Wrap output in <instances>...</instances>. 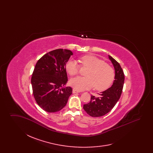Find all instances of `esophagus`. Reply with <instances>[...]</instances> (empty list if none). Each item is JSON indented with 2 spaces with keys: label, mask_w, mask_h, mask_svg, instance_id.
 <instances>
[{
  "label": "esophagus",
  "mask_w": 153,
  "mask_h": 153,
  "mask_svg": "<svg viewBox=\"0 0 153 153\" xmlns=\"http://www.w3.org/2000/svg\"><path fill=\"white\" fill-rule=\"evenodd\" d=\"M81 91H79V90H77V89H73V94H76V93H79Z\"/></svg>",
  "instance_id": "obj_1"
}]
</instances>
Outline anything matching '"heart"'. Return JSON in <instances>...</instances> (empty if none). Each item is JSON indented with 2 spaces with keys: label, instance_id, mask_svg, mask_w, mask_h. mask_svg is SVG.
Masks as SVG:
<instances>
[{
  "label": "heart",
  "instance_id": "b5f03b06",
  "mask_svg": "<svg viewBox=\"0 0 153 153\" xmlns=\"http://www.w3.org/2000/svg\"><path fill=\"white\" fill-rule=\"evenodd\" d=\"M82 67L90 69L86 77L78 76L72 79L71 85L79 91L89 89L95 87L98 91L107 89L114 82L115 73L114 69L105 61L93 55H85L79 59ZM66 70L71 76L78 74L80 66L74 59H69L66 64Z\"/></svg>",
  "mask_w": 153,
  "mask_h": 153
}]
</instances>
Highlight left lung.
I'll return each instance as SVG.
<instances>
[{"label":"left lung","instance_id":"8db88e82","mask_svg":"<svg viewBox=\"0 0 153 153\" xmlns=\"http://www.w3.org/2000/svg\"><path fill=\"white\" fill-rule=\"evenodd\" d=\"M108 57L115 68V80L111 87L99 94L100 97L91 96L90 102L84 104L83 108L91 117H100L108 113L115 105L122 92L124 81L123 69L114 58L110 56Z\"/></svg>","mask_w":153,"mask_h":153}]
</instances>
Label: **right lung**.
Instances as JSON below:
<instances>
[{
    "label": "right lung",
    "instance_id": "obj_1",
    "mask_svg": "<svg viewBox=\"0 0 153 153\" xmlns=\"http://www.w3.org/2000/svg\"><path fill=\"white\" fill-rule=\"evenodd\" d=\"M72 51L58 49L44 55L36 62L31 82L38 105L48 112H56L66 104L72 88L68 81L65 65Z\"/></svg>",
    "mask_w": 153,
    "mask_h": 153
}]
</instances>
